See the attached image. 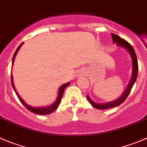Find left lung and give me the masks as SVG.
<instances>
[{"instance_id": "obj_1", "label": "left lung", "mask_w": 147, "mask_h": 147, "mask_svg": "<svg viewBox=\"0 0 147 147\" xmlns=\"http://www.w3.org/2000/svg\"><path fill=\"white\" fill-rule=\"evenodd\" d=\"M112 40L115 43H117V46L119 47H122L123 49H126L128 51L129 54L131 55V59H132V75H131V80H130L129 83L127 85V88L125 90H124V92L123 93L120 97L117 98L115 101H110V102L107 103H96L95 101H93L91 98L89 97L88 94H87V98L90 103L94 107L98 109H109V108H113L115 107H117L120 105L123 102H124L125 100L127 98V96L129 95L130 92H131V89H132L133 86H134V83H135L136 80L137 76H138V60H137L136 54L135 53L134 48L131 46L129 42H127V41L125 40L124 39L120 38L118 35H115V34L112 33Z\"/></svg>"}]
</instances>
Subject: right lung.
<instances>
[{
	"label": "right lung",
	"mask_w": 147,
	"mask_h": 147,
	"mask_svg": "<svg viewBox=\"0 0 147 147\" xmlns=\"http://www.w3.org/2000/svg\"><path fill=\"white\" fill-rule=\"evenodd\" d=\"M23 43H24V42H22V43H21V44L20 45V46L17 48L16 51H15L14 54H13V59H12V66H13V62H14V59H15V57H16V55L17 54L18 51H19L20 49L21 48V46L23 45ZM11 78L12 87H13V90H14L15 93H16V96H17V97L19 98L20 101H21L22 104V105H24V106L25 107L27 108L29 111L33 112V113H35V114H37V115H49V114H51V113H52L53 112H54V111L57 109L59 105L60 101H61V98H62V96H63V94H64V89L66 88V87H67V86L70 84V83L69 82V83H65V84L62 85V86H61V87L59 88L58 96H57V99H56V101H55L53 104H51V105H49V106H46V107H32V106H30V105H27V103H26L25 101H24V100H23L22 98L20 97V96L19 95V94L17 93V91L16 90V89H15L14 85H13V76H12V75H11Z\"/></svg>",
	"instance_id": "1"
}]
</instances>
